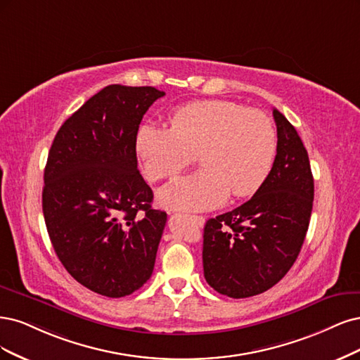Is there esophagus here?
<instances>
[{
  "instance_id": "obj_1",
  "label": "esophagus",
  "mask_w": 360,
  "mask_h": 360,
  "mask_svg": "<svg viewBox=\"0 0 360 360\" xmlns=\"http://www.w3.org/2000/svg\"><path fill=\"white\" fill-rule=\"evenodd\" d=\"M190 218L197 226H203L205 224V218L202 215H190Z\"/></svg>"
}]
</instances>
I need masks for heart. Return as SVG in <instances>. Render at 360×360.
<instances>
[{
  "mask_svg": "<svg viewBox=\"0 0 360 360\" xmlns=\"http://www.w3.org/2000/svg\"><path fill=\"white\" fill-rule=\"evenodd\" d=\"M137 154L150 181L173 176L197 154L202 170L179 176L160 191L172 210L203 211L256 193L268 178L276 150L272 121L260 110L226 100L194 101L170 115V129L145 124Z\"/></svg>",
  "mask_w": 360,
  "mask_h": 360,
  "instance_id": "obj_1",
  "label": "heart"
}]
</instances>
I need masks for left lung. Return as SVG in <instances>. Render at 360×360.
Wrapping results in <instances>:
<instances>
[{"instance_id": "left-lung-1", "label": "left lung", "mask_w": 360, "mask_h": 360, "mask_svg": "<svg viewBox=\"0 0 360 360\" xmlns=\"http://www.w3.org/2000/svg\"><path fill=\"white\" fill-rule=\"evenodd\" d=\"M276 155L262 187L236 210L207 219L203 272L229 297H250L274 287L296 262L314 200L307 149L295 127L274 109Z\"/></svg>"}]
</instances>
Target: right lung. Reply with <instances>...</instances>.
I'll list each match as a JSON object with an SVG mask.
<instances>
[{"label": "right lung", "instance_id": "right-lung-1", "mask_svg": "<svg viewBox=\"0 0 360 360\" xmlns=\"http://www.w3.org/2000/svg\"><path fill=\"white\" fill-rule=\"evenodd\" d=\"M165 92L109 85L58 130L44 167V223L58 259L77 283L129 296L153 275L167 221L137 169L143 115Z\"/></svg>", "mask_w": 360, "mask_h": 360}]
</instances>
